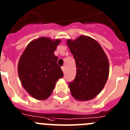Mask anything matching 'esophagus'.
<instances>
[{"label": "esophagus", "mask_w": 130, "mask_h": 130, "mask_svg": "<svg viewBox=\"0 0 130 130\" xmlns=\"http://www.w3.org/2000/svg\"><path fill=\"white\" fill-rule=\"evenodd\" d=\"M61 69H62V71H63V72H65V67H61Z\"/></svg>", "instance_id": "1"}]
</instances>
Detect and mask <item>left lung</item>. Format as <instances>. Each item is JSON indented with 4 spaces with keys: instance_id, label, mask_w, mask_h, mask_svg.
I'll return each mask as SVG.
<instances>
[{
    "instance_id": "8db88e82",
    "label": "left lung",
    "mask_w": 130,
    "mask_h": 130,
    "mask_svg": "<svg viewBox=\"0 0 130 130\" xmlns=\"http://www.w3.org/2000/svg\"><path fill=\"white\" fill-rule=\"evenodd\" d=\"M67 43L76 66L75 79L69 83L71 94L79 101L93 99L100 93L108 77L107 56L99 43L88 36H81Z\"/></svg>"
}]
</instances>
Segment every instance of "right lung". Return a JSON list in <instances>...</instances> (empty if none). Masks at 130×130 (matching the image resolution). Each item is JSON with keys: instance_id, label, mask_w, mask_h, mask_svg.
Wrapping results in <instances>:
<instances>
[{"instance_id": "right-lung-1", "label": "right lung", "mask_w": 130, "mask_h": 130, "mask_svg": "<svg viewBox=\"0 0 130 130\" xmlns=\"http://www.w3.org/2000/svg\"><path fill=\"white\" fill-rule=\"evenodd\" d=\"M59 40L53 41L42 37L27 46L19 59L18 72L25 90L36 99L50 96L55 83L63 76L54 54Z\"/></svg>"}]
</instances>
